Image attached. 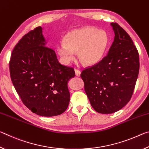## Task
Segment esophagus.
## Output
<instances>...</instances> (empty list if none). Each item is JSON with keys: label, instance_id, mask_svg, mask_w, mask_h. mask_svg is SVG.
Segmentation results:
<instances>
[{"label": "esophagus", "instance_id": "obj_1", "mask_svg": "<svg viewBox=\"0 0 149 149\" xmlns=\"http://www.w3.org/2000/svg\"><path fill=\"white\" fill-rule=\"evenodd\" d=\"M75 75H76L77 76H80V75H81V71H80V70H75Z\"/></svg>", "mask_w": 149, "mask_h": 149}]
</instances>
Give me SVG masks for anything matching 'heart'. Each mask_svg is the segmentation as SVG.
Masks as SVG:
<instances>
[{
  "mask_svg": "<svg viewBox=\"0 0 149 149\" xmlns=\"http://www.w3.org/2000/svg\"><path fill=\"white\" fill-rule=\"evenodd\" d=\"M109 44L107 32L93 27H86L69 32L64 42L57 46V52L65 64L77 56L84 64L91 65L100 62Z\"/></svg>",
  "mask_w": 149,
  "mask_h": 149,
  "instance_id": "heart-1",
  "label": "heart"
}]
</instances>
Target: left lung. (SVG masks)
I'll return each mask as SVG.
<instances>
[{"instance_id": "8db88e82", "label": "left lung", "mask_w": 149, "mask_h": 149, "mask_svg": "<svg viewBox=\"0 0 149 149\" xmlns=\"http://www.w3.org/2000/svg\"><path fill=\"white\" fill-rule=\"evenodd\" d=\"M110 25L115 37L108 54L81 74L91 104L101 114H112L127 104L139 71V53L132 39L118 24Z\"/></svg>"}]
</instances>
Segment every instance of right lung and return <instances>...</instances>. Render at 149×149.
<instances>
[{"instance_id": "1", "label": "right lung", "mask_w": 149, "mask_h": 149, "mask_svg": "<svg viewBox=\"0 0 149 149\" xmlns=\"http://www.w3.org/2000/svg\"><path fill=\"white\" fill-rule=\"evenodd\" d=\"M42 27L23 36L12 50L10 77L24 105L41 116L62 114L68 107V82L74 69L62 65L54 50L46 46Z\"/></svg>"}]
</instances>
